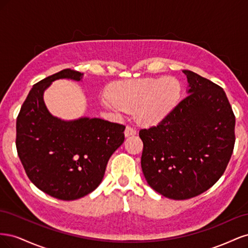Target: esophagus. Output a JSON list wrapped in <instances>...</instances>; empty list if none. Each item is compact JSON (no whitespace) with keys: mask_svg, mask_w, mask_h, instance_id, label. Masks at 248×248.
Wrapping results in <instances>:
<instances>
[{"mask_svg":"<svg viewBox=\"0 0 248 248\" xmlns=\"http://www.w3.org/2000/svg\"><path fill=\"white\" fill-rule=\"evenodd\" d=\"M124 134H125L126 138L131 137V136H136V134H137V130L134 129V128H132L131 126H127L126 129H125Z\"/></svg>","mask_w":248,"mask_h":248,"instance_id":"obj_1","label":"esophagus"}]
</instances>
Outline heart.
<instances>
[{
  "mask_svg": "<svg viewBox=\"0 0 248 248\" xmlns=\"http://www.w3.org/2000/svg\"><path fill=\"white\" fill-rule=\"evenodd\" d=\"M181 95V82L175 77L129 79L112 87L103 104L115 111H134L139 123L151 126L171 114Z\"/></svg>",
  "mask_w": 248,
  "mask_h": 248,
  "instance_id": "b5f03b06",
  "label": "heart"
}]
</instances>
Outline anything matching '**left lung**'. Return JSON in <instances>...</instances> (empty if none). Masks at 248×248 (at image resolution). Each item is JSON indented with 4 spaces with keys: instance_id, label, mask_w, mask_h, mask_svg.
Here are the masks:
<instances>
[{
    "instance_id": "1",
    "label": "left lung",
    "mask_w": 248,
    "mask_h": 248,
    "mask_svg": "<svg viewBox=\"0 0 248 248\" xmlns=\"http://www.w3.org/2000/svg\"><path fill=\"white\" fill-rule=\"evenodd\" d=\"M183 73L188 96L158 125L140 131L146 181L171 200H188L212 187L235 145V116L223 89L190 70Z\"/></svg>"
}]
</instances>
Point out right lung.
I'll list each match as a JSON object with an SVG mask.
<instances>
[{
  "instance_id": "right-lung-1",
  "label": "right lung",
  "mask_w": 248,
  "mask_h": 248,
  "mask_svg": "<svg viewBox=\"0 0 248 248\" xmlns=\"http://www.w3.org/2000/svg\"><path fill=\"white\" fill-rule=\"evenodd\" d=\"M84 73L64 69L30 91L16 120V149L29 179L50 197L73 201L101 183L108 159L123 144L125 126L99 118L62 120L44 103L46 90L57 79L79 81Z\"/></svg>"
}]
</instances>
